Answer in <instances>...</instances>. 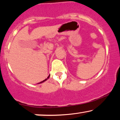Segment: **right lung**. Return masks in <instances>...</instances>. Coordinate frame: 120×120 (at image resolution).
Wrapping results in <instances>:
<instances>
[{
	"instance_id": "right-lung-1",
	"label": "right lung",
	"mask_w": 120,
	"mask_h": 120,
	"mask_svg": "<svg viewBox=\"0 0 120 120\" xmlns=\"http://www.w3.org/2000/svg\"><path fill=\"white\" fill-rule=\"evenodd\" d=\"M49 77H48L47 78H46V79H45V80H43V81H42V82H39V83H38V84H39V83H43V82H45V81H47V79H49Z\"/></svg>"
}]
</instances>
